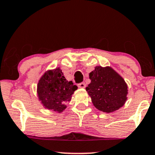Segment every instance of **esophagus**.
<instances>
[{"label":"esophagus","mask_w":155,"mask_h":155,"mask_svg":"<svg viewBox=\"0 0 155 155\" xmlns=\"http://www.w3.org/2000/svg\"><path fill=\"white\" fill-rule=\"evenodd\" d=\"M85 87H86V84L84 82H81V83L78 84V87L79 88H82V89H84V88H85Z\"/></svg>","instance_id":"34e87169"}]
</instances>
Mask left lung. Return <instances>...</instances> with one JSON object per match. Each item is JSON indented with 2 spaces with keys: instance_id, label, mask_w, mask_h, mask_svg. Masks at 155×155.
I'll list each match as a JSON object with an SVG mask.
<instances>
[{
  "instance_id": "left-lung-1",
  "label": "left lung",
  "mask_w": 155,
  "mask_h": 155,
  "mask_svg": "<svg viewBox=\"0 0 155 155\" xmlns=\"http://www.w3.org/2000/svg\"><path fill=\"white\" fill-rule=\"evenodd\" d=\"M91 80L86 90L96 108L104 112H112L124 104L127 86L124 80L110 67L97 66L89 74Z\"/></svg>"
}]
</instances>
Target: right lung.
<instances>
[{"label":"right lung","instance_id":"right-lung-1","mask_svg":"<svg viewBox=\"0 0 155 155\" xmlns=\"http://www.w3.org/2000/svg\"><path fill=\"white\" fill-rule=\"evenodd\" d=\"M77 87L68 81L59 68L47 71L38 84V95L46 108L61 112Z\"/></svg>","mask_w":155,"mask_h":155}]
</instances>
